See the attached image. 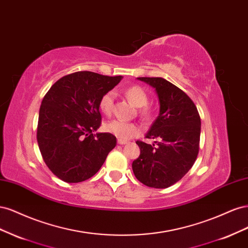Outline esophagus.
Listing matches in <instances>:
<instances>
[{"instance_id":"34e87169","label":"esophagus","mask_w":248,"mask_h":248,"mask_svg":"<svg viewBox=\"0 0 248 248\" xmlns=\"http://www.w3.org/2000/svg\"><path fill=\"white\" fill-rule=\"evenodd\" d=\"M118 144L119 145H126V144H128V141L127 140H118Z\"/></svg>"}]
</instances>
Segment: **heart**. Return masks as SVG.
<instances>
[{
	"instance_id": "b5f03b06",
	"label": "heart",
	"mask_w": 248,
	"mask_h": 248,
	"mask_svg": "<svg viewBox=\"0 0 248 248\" xmlns=\"http://www.w3.org/2000/svg\"><path fill=\"white\" fill-rule=\"evenodd\" d=\"M125 95L134 106L138 108H141L140 112L142 116L148 117L149 110L146 107L148 102V95L144 89L140 86H131L126 89ZM114 100H115V92L114 91H108L104 93L99 99V109L104 115H109L112 107H114ZM104 129L108 133L114 134L120 140H128L132 137L137 136L140 132V127L134 123H128L122 121V120H111L104 125Z\"/></svg>"
}]
</instances>
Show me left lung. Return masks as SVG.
Wrapping results in <instances>:
<instances>
[{
  "label": "left lung",
  "mask_w": 248,
  "mask_h": 248,
  "mask_svg": "<svg viewBox=\"0 0 248 248\" xmlns=\"http://www.w3.org/2000/svg\"><path fill=\"white\" fill-rule=\"evenodd\" d=\"M153 87L159 100V115L146 134L156 145L138 140L139 158L132 162L134 176L154 188H167L181 180L196 161L201 118L193 101L162 78H138Z\"/></svg>",
  "instance_id": "1"
}]
</instances>
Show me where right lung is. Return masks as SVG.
I'll return each mask as SVG.
<instances>
[{"label": "right lung", "mask_w": 248, "mask_h": 248, "mask_svg": "<svg viewBox=\"0 0 248 248\" xmlns=\"http://www.w3.org/2000/svg\"><path fill=\"white\" fill-rule=\"evenodd\" d=\"M123 78L78 71L57 80L39 110L37 140L44 162L59 179L78 183L94 176L116 147L100 127V97Z\"/></svg>", "instance_id": "obj_1"}]
</instances>
